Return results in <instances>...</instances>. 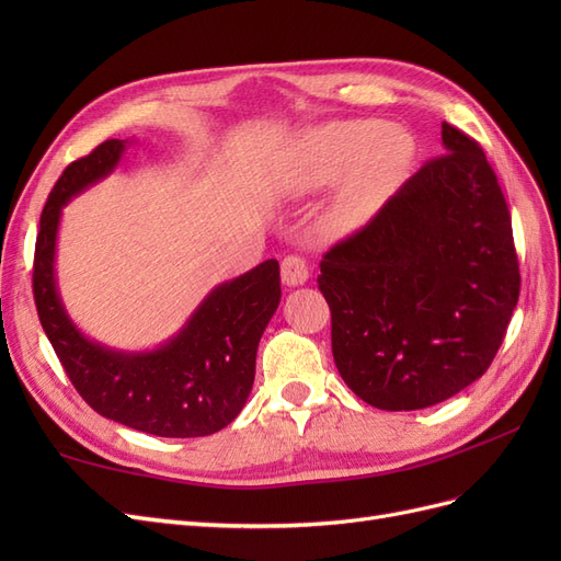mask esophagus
<instances>
[{"instance_id": "esophagus-1", "label": "esophagus", "mask_w": 561, "mask_h": 561, "mask_svg": "<svg viewBox=\"0 0 561 561\" xmlns=\"http://www.w3.org/2000/svg\"><path fill=\"white\" fill-rule=\"evenodd\" d=\"M280 276L287 287H297L309 280V262L299 254H287L280 264Z\"/></svg>"}]
</instances>
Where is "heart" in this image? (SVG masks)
Wrapping results in <instances>:
<instances>
[{"label": "heart", "instance_id": "1", "mask_svg": "<svg viewBox=\"0 0 561 561\" xmlns=\"http://www.w3.org/2000/svg\"><path fill=\"white\" fill-rule=\"evenodd\" d=\"M412 157V135L379 118L328 122L304 130L287 147L276 190L283 196H307L339 181L325 219L336 231H351L383 206Z\"/></svg>", "mask_w": 561, "mask_h": 561}]
</instances>
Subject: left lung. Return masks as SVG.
<instances>
[{"mask_svg":"<svg viewBox=\"0 0 561 561\" xmlns=\"http://www.w3.org/2000/svg\"><path fill=\"white\" fill-rule=\"evenodd\" d=\"M431 159L320 262L332 355L377 410L443 402L489 369L519 299L513 225L494 168L443 124Z\"/></svg>","mask_w":561,"mask_h":561,"instance_id":"1","label":"left lung"}]
</instances>
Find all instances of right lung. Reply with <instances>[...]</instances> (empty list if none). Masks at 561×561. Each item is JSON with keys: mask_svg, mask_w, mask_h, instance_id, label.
Returning <instances> with one entry per match:
<instances>
[{"mask_svg": "<svg viewBox=\"0 0 561 561\" xmlns=\"http://www.w3.org/2000/svg\"><path fill=\"white\" fill-rule=\"evenodd\" d=\"M128 140H107L65 168L37 233V313L67 377L98 414L159 437H203L241 414L254 381L260 339L280 301V266L266 260L217 285L184 328L154 351H116L93 342L67 316L56 283L62 206L107 178Z\"/></svg>", "mask_w": 561, "mask_h": 561, "instance_id": "add662e5", "label": "right lung"}]
</instances>
